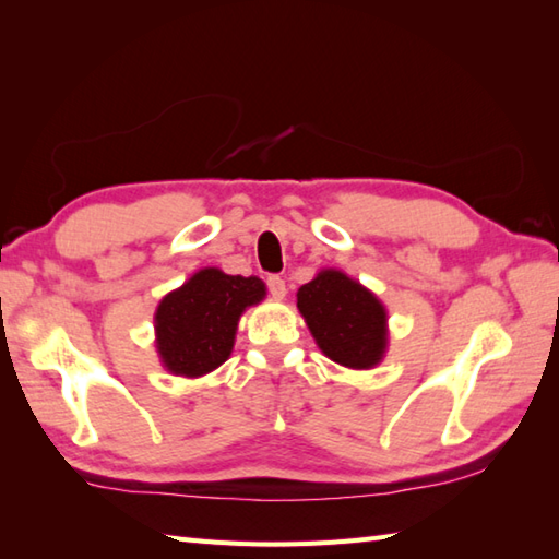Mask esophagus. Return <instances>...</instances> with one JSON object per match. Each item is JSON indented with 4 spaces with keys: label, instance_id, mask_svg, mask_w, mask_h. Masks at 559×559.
I'll return each instance as SVG.
<instances>
[{
    "label": "esophagus",
    "instance_id": "obj_1",
    "mask_svg": "<svg viewBox=\"0 0 559 559\" xmlns=\"http://www.w3.org/2000/svg\"><path fill=\"white\" fill-rule=\"evenodd\" d=\"M266 286H269V293L273 295V298H286V281H283L281 276H269Z\"/></svg>",
    "mask_w": 559,
    "mask_h": 559
}]
</instances>
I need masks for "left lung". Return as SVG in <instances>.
Here are the masks:
<instances>
[{
  "label": "left lung",
  "mask_w": 559,
  "mask_h": 559,
  "mask_svg": "<svg viewBox=\"0 0 559 559\" xmlns=\"http://www.w3.org/2000/svg\"><path fill=\"white\" fill-rule=\"evenodd\" d=\"M298 310L326 358L370 370L386 353V310L358 281L326 269L298 290Z\"/></svg>",
  "instance_id": "1"
}]
</instances>
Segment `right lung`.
Segmentation results:
<instances>
[{
  "instance_id": "right-lung-1",
  "label": "right lung",
  "mask_w": 559,
  "mask_h": 559,
  "mask_svg": "<svg viewBox=\"0 0 559 559\" xmlns=\"http://www.w3.org/2000/svg\"><path fill=\"white\" fill-rule=\"evenodd\" d=\"M264 298L266 286L257 276H228L213 266L197 271L156 310V348L165 370L177 377L216 370L230 358L242 312Z\"/></svg>"
}]
</instances>
